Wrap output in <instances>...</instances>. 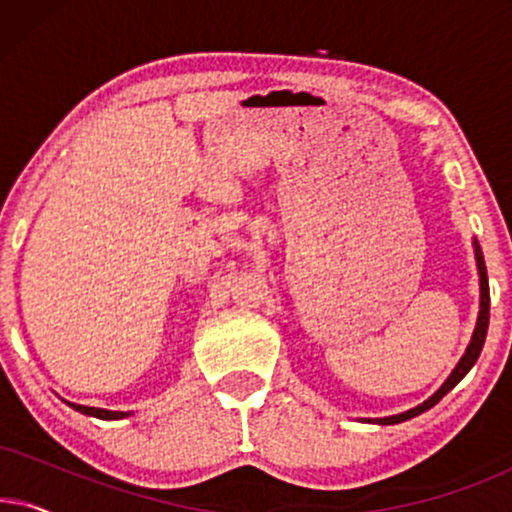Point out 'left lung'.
<instances>
[{
  "mask_svg": "<svg viewBox=\"0 0 512 512\" xmlns=\"http://www.w3.org/2000/svg\"><path fill=\"white\" fill-rule=\"evenodd\" d=\"M473 247H475V261H478V275H480V312H478V324H475L473 338H471V342H468V347H466V354L461 356V361L457 363V368H454L452 375L443 382V387H440L431 398H426L422 405H417V408H412V410H405V412H401V415L368 419V422L387 426V424H401V422H405V419H412V417L422 415V412L433 408V405H436L440 398L447 394V391L457 387V382H461V377H464L468 370L473 368V363L478 361V356L482 352V345H485V338H487V326H489V282H487L485 258H482V251H480L478 240H473Z\"/></svg>",
  "mask_w": 512,
  "mask_h": 512,
  "instance_id": "obj_1",
  "label": "left lung"
}]
</instances>
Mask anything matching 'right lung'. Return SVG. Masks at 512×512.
Listing matches in <instances>:
<instances>
[{
	"instance_id": "right-lung-1",
	"label": "right lung",
	"mask_w": 512,
	"mask_h": 512,
	"mask_svg": "<svg viewBox=\"0 0 512 512\" xmlns=\"http://www.w3.org/2000/svg\"><path fill=\"white\" fill-rule=\"evenodd\" d=\"M69 408H74L76 412H81V415H88V417H97V419H123V417H130L132 412H118V410H102V408H88V405H76V403H69L65 401Z\"/></svg>"
}]
</instances>
